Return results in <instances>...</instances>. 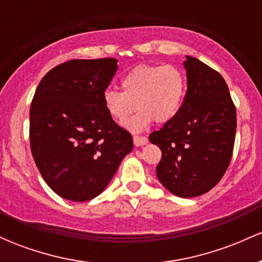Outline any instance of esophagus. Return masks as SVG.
Listing matches in <instances>:
<instances>
[{
    "mask_svg": "<svg viewBox=\"0 0 262 262\" xmlns=\"http://www.w3.org/2000/svg\"><path fill=\"white\" fill-rule=\"evenodd\" d=\"M133 141H134L135 146H143V145H145V144H148V138L138 137V135H135V137H133Z\"/></svg>",
    "mask_w": 262,
    "mask_h": 262,
    "instance_id": "esophagus-1",
    "label": "esophagus"
}]
</instances>
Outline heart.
I'll return each instance as SVG.
<instances>
[{
	"label": "heart",
	"mask_w": 262,
	"mask_h": 262,
	"mask_svg": "<svg viewBox=\"0 0 262 262\" xmlns=\"http://www.w3.org/2000/svg\"><path fill=\"white\" fill-rule=\"evenodd\" d=\"M121 91L106 90L102 104L108 116L124 121L137 104L138 111L123 127L140 133L152 122L166 123L180 112L186 93L185 75L173 65H139L121 80Z\"/></svg>",
	"instance_id": "1"
}]
</instances>
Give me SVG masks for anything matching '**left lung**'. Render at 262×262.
Wrapping results in <instances>:
<instances>
[{
  "label": "left lung",
  "mask_w": 262,
  "mask_h": 262,
  "mask_svg": "<svg viewBox=\"0 0 262 262\" xmlns=\"http://www.w3.org/2000/svg\"><path fill=\"white\" fill-rule=\"evenodd\" d=\"M183 68L187 92L180 112L149 140L161 149L156 176L177 197L204 194L221 181L233 154L236 112L222 75L193 56Z\"/></svg>",
  "instance_id": "1"
}]
</instances>
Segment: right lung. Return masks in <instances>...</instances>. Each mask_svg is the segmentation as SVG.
<instances>
[{"label":"right lung","mask_w":262,"mask_h":262,"mask_svg":"<svg viewBox=\"0 0 262 262\" xmlns=\"http://www.w3.org/2000/svg\"><path fill=\"white\" fill-rule=\"evenodd\" d=\"M118 60H70L52 69L29 112L31 150L47 185L65 200L97 197L113 179L133 139L102 104Z\"/></svg>","instance_id":"add662e5"}]
</instances>
